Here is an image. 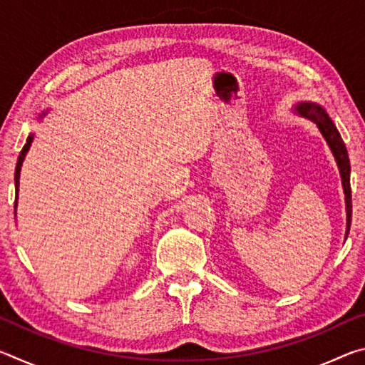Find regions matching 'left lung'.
<instances>
[{"mask_svg":"<svg viewBox=\"0 0 365 365\" xmlns=\"http://www.w3.org/2000/svg\"><path fill=\"white\" fill-rule=\"evenodd\" d=\"M293 109L296 114L306 117V119L316 123V127L319 128L320 135H322L324 140L327 141V145H329L333 158H335V163H336L338 170H339V177H341L343 193H344V205H346V235L344 237L348 238V233L351 228V212H353V205H351V182H349L351 164H349L348 150H346L344 141L341 140V135H339L336 125L330 119L329 113H327L325 108L320 106V104L312 103V101H299L294 104Z\"/></svg>","mask_w":365,"mask_h":365,"instance_id":"obj_1","label":"left lung"}]
</instances>
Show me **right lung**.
<instances>
[{
    "mask_svg": "<svg viewBox=\"0 0 365 365\" xmlns=\"http://www.w3.org/2000/svg\"><path fill=\"white\" fill-rule=\"evenodd\" d=\"M48 114V110H43V113L38 115V120H41L43 117ZM32 141H34V133H30L27 137L26 145H24L22 151L19 154V159H17V164H16V172H14V185H16V202H14V214H16V209H17V197H19V180H21V169H22V163L24 159H26L27 153L30 150V146H32Z\"/></svg>",
    "mask_w": 365,
    "mask_h": 365,
    "instance_id": "right-lung-1",
    "label": "right lung"
}]
</instances>
